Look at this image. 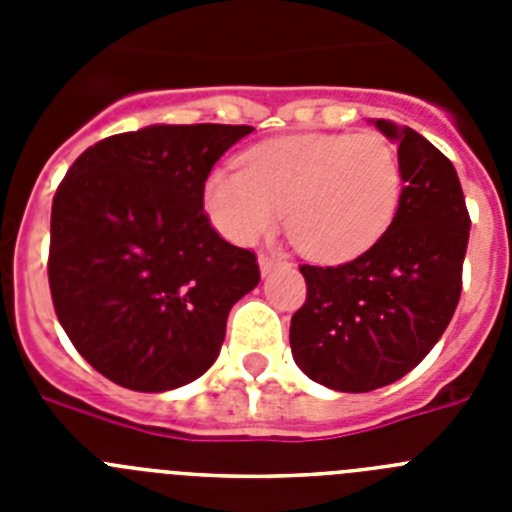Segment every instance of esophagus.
Here are the masks:
<instances>
[{
	"mask_svg": "<svg viewBox=\"0 0 512 512\" xmlns=\"http://www.w3.org/2000/svg\"><path fill=\"white\" fill-rule=\"evenodd\" d=\"M282 264V259H277V256H269V253H261L259 256V266H261V274H269V271H274L277 266Z\"/></svg>",
	"mask_w": 512,
	"mask_h": 512,
	"instance_id": "obj_1",
	"label": "esophagus"
}]
</instances>
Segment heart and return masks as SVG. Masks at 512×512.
<instances>
[{
  "mask_svg": "<svg viewBox=\"0 0 512 512\" xmlns=\"http://www.w3.org/2000/svg\"><path fill=\"white\" fill-rule=\"evenodd\" d=\"M405 169L377 133L289 135L253 146L241 171H215L205 207L235 243L274 230L284 212L292 246L307 259L346 261L369 251L400 210Z\"/></svg>",
  "mask_w": 512,
  "mask_h": 512,
  "instance_id": "heart-1",
  "label": "heart"
}]
</instances>
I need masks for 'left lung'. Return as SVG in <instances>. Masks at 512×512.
<instances>
[{"mask_svg": "<svg viewBox=\"0 0 512 512\" xmlns=\"http://www.w3.org/2000/svg\"><path fill=\"white\" fill-rule=\"evenodd\" d=\"M374 125L400 143V210L354 261L300 266L307 297L289 325L297 366L338 392L387 387L428 356L459 305L472 225L449 158L408 125Z\"/></svg>", "mask_w": 512, "mask_h": 512, "instance_id": "1", "label": "left lung"}]
</instances>
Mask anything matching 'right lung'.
Wrapping results in <instances>:
<instances>
[{"label": "right lung", "instance_id": "add662e5", "mask_svg": "<svg viewBox=\"0 0 512 512\" xmlns=\"http://www.w3.org/2000/svg\"><path fill=\"white\" fill-rule=\"evenodd\" d=\"M251 125H151L76 158L51 210L48 284L58 323L120 387L166 392L220 354L228 312L261 279L256 253L205 212L217 158Z\"/></svg>", "mask_w": 512, "mask_h": 512}]
</instances>
